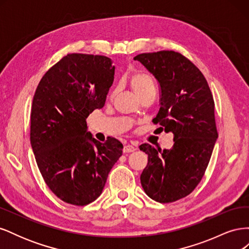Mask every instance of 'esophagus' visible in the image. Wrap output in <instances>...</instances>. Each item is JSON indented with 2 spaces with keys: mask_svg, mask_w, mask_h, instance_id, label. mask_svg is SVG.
I'll list each match as a JSON object with an SVG mask.
<instances>
[{
  "mask_svg": "<svg viewBox=\"0 0 249 249\" xmlns=\"http://www.w3.org/2000/svg\"><path fill=\"white\" fill-rule=\"evenodd\" d=\"M135 150H136V147H134L131 144H126L124 147V153H133Z\"/></svg>",
  "mask_w": 249,
  "mask_h": 249,
  "instance_id": "34e87169",
  "label": "esophagus"
}]
</instances>
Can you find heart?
<instances>
[{"label": "heart", "mask_w": 249, "mask_h": 249, "mask_svg": "<svg viewBox=\"0 0 249 249\" xmlns=\"http://www.w3.org/2000/svg\"><path fill=\"white\" fill-rule=\"evenodd\" d=\"M127 83H129V85L132 88L133 91L139 97L143 96L149 91L155 90L153 79L145 72H141V71L133 72L129 77V79H127ZM113 95H114V92L111 94V96Z\"/></svg>", "instance_id": "b5f03b06"}]
</instances>
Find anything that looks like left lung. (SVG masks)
Segmentation results:
<instances>
[{
  "mask_svg": "<svg viewBox=\"0 0 249 249\" xmlns=\"http://www.w3.org/2000/svg\"><path fill=\"white\" fill-rule=\"evenodd\" d=\"M134 59L159 83L161 107L153 123L172 132L175 141L163 152L140 145L148 156L141 185L158 202L177 201L200 183L212 156L218 137L213 95L201 71L178 52L143 53Z\"/></svg>",
  "mask_w": 249,
  "mask_h": 249,
  "instance_id": "left-lung-1",
  "label": "left lung"
}]
</instances>
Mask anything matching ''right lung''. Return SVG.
I'll list each match as a JSON object with an SVG mask.
<instances>
[{"label": "right lung", "instance_id": "1", "mask_svg": "<svg viewBox=\"0 0 249 249\" xmlns=\"http://www.w3.org/2000/svg\"><path fill=\"white\" fill-rule=\"evenodd\" d=\"M114 71L106 56L67 54L36 88L30 140L44 182L66 203L94 201L123 154L122 142L97 141L86 123L90 113L104 107Z\"/></svg>", "mask_w": 249, "mask_h": 249}]
</instances>
